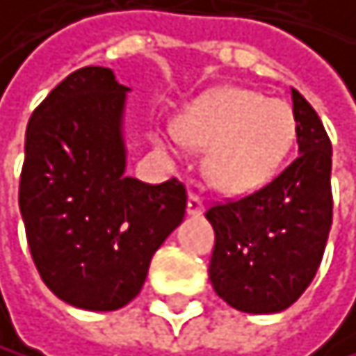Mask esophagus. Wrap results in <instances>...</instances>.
Here are the masks:
<instances>
[{"instance_id":"obj_1","label":"esophagus","mask_w":356,"mask_h":356,"mask_svg":"<svg viewBox=\"0 0 356 356\" xmlns=\"http://www.w3.org/2000/svg\"><path fill=\"white\" fill-rule=\"evenodd\" d=\"M202 211H204V204H202V200L191 193L189 200H187V215L197 217V215H202Z\"/></svg>"}]
</instances>
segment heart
Listing matches in <instances>:
<instances>
[{
	"mask_svg": "<svg viewBox=\"0 0 356 356\" xmlns=\"http://www.w3.org/2000/svg\"><path fill=\"white\" fill-rule=\"evenodd\" d=\"M178 136L195 149H209L204 169L215 189L241 195L261 189L278 174L296 139V117L282 99L224 88L180 117ZM178 136L159 134L156 141L176 156Z\"/></svg>",
	"mask_w": 356,
	"mask_h": 356,
	"instance_id": "obj_1",
	"label": "heart"
}]
</instances>
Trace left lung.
Segmentation results:
<instances>
[{
    "label": "left lung",
    "mask_w": 356,
    "mask_h": 356,
    "mask_svg": "<svg viewBox=\"0 0 356 356\" xmlns=\"http://www.w3.org/2000/svg\"><path fill=\"white\" fill-rule=\"evenodd\" d=\"M298 156L259 191L207 211L215 230L209 278L243 313L291 307L316 276L333 224V147L311 104L291 88Z\"/></svg>",
    "instance_id": "obj_1"
}]
</instances>
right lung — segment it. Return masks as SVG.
I'll list each match as a JSON object with an SVG mask.
<instances>
[{"label": "right lung", "mask_w": 356, "mask_h": 356, "mask_svg": "<svg viewBox=\"0 0 356 356\" xmlns=\"http://www.w3.org/2000/svg\"><path fill=\"white\" fill-rule=\"evenodd\" d=\"M128 91L111 69L82 67L40 102L26 130L19 209L34 265L54 296L86 311L136 298L187 209L176 178L126 176Z\"/></svg>", "instance_id": "add662e5"}]
</instances>
